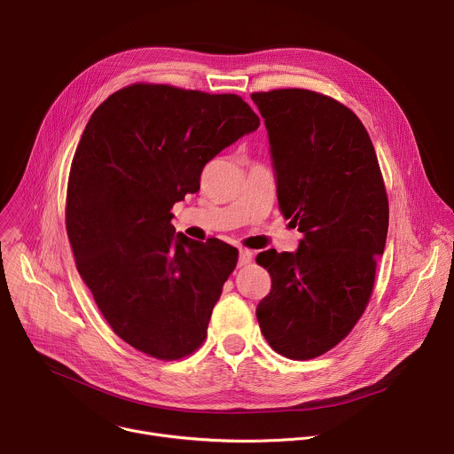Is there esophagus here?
I'll use <instances>...</instances> for the list:
<instances>
[{
  "mask_svg": "<svg viewBox=\"0 0 454 454\" xmlns=\"http://www.w3.org/2000/svg\"><path fill=\"white\" fill-rule=\"evenodd\" d=\"M253 261V253L249 249H239V268L247 266Z\"/></svg>",
  "mask_w": 454,
  "mask_h": 454,
  "instance_id": "obj_1",
  "label": "esophagus"
}]
</instances>
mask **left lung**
<instances>
[{
    "label": "left lung",
    "instance_id": "obj_1",
    "mask_svg": "<svg viewBox=\"0 0 454 454\" xmlns=\"http://www.w3.org/2000/svg\"><path fill=\"white\" fill-rule=\"evenodd\" d=\"M251 100L268 129L280 210L303 233L296 251L256 256L271 275L256 319L273 350L312 359L364 312L386 246V190L366 129L343 104L309 90Z\"/></svg>",
    "mask_w": 454,
    "mask_h": 454
}]
</instances>
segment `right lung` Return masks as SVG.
I'll list each match as a JSON object with an SVG mask.
<instances>
[{
    "instance_id": "1",
    "label": "right lung",
    "mask_w": 454,
    "mask_h": 454,
    "mask_svg": "<svg viewBox=\"0 0 454 454\" xmlns=\"http://www.w3.org/2000/svg\"><path fill=\"white\" fill-rule=\"evenodd\" d=\"M258 125L237 95L163 84L123 88L93 111L72 161L67 230L82 280L125 343L172 361L207 338L239 251L176 233L170 208Z\"/></svg>"
}]
</instances>
